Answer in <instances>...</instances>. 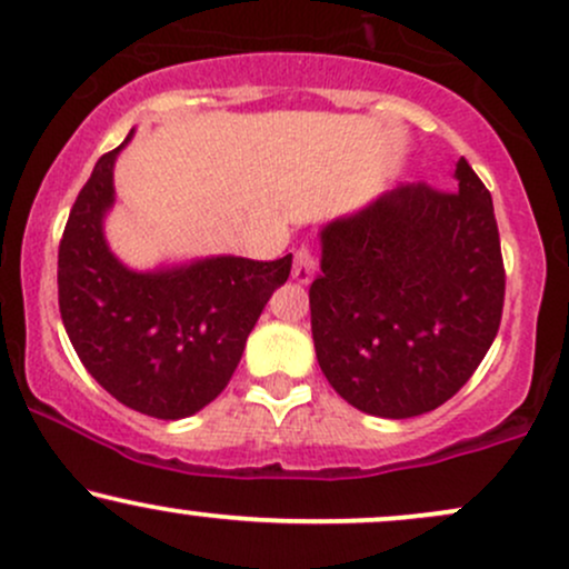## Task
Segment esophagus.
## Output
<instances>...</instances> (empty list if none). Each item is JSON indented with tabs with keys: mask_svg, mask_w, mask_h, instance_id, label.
I'll list each match as a JSON object with an SVG mask.
<instances>
[{
	"mask_svg": "<svg viewBox=\"0 0 569 569\" xmlns=\"http://www.w3.org/2000/svg\"><path fill=\"white\" fill-rule=\"evenodd\" d=\"M313 271H317V256H313L311 247H298L296 260H292V279L300 284H309Z\"/></svg>",
	"mask_w": 569,
	"mask_h": 569,
	"instance_id": "obj_1",
	"label": "esophagus"
}]
</instances>
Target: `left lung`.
<instances>
[{"instance_id":"1","label":"left lung","mask_w":569,"mask_h":569,"mask_svg":"<svg viewBox=\"0 0 569 569\" xmlns=\"http://www.w3.org/2000/svg\"><path fill=\"white\" fill-rule=\"evenodd\" d=\"M458 189L399 186L322 231L309 287L322 372L346 402L416 418L463 389L503 317L492 197L466 159Z\"/></svg>"}]
</instances>
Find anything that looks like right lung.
Returning <instances> with one entry per match:
<instances>
[{
  "mask_svg": "<svg viewBox=\"0 0 569 569\" xmlns=\"http://www.w3.org/2000/svg\"><path fill=\"white\" fill-rule=\"evenodd\" d=\"M119 149L98 159L66 220L58 247L60 319L87 372L113 399L151 418H189L229 386L260 311L290 277L292 256L127 271L100 229L113 202Z\"/></svg>",
  "mask_w": 569,
  "mask_h": 569,
  "instance_id": "right-lung-1",
  "label": "right lung"
}]
</instances>
